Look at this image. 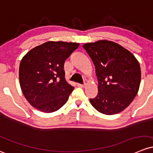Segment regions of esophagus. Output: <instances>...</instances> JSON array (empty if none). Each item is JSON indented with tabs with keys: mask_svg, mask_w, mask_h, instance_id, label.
<instances>
[{
	"mask_svg": "<svg viewBox=\"0 0 153 153\" xmlns=\"http://www.w3.org/2000/svg\"><path fill=\"white\" fill-rule=\"evenodd\" d=\"M77 86H79V87H84L85 84H82V83H77Z\"/></svg>",
	"mask_w": 153,
	"mask_h": 153,
	"instance_id": "obj_1",
	"label": "esophagus"
}]
</instances>
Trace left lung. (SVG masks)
<instances>
[{
    "instance_id": "1",
    "label": "left lung",
    "mask_w": 153,
    "mask_h": 153,
    "mask_svg": "<svg viewBox=\"0 0 153 153\" xmlns=\"http://www.w3.org/2000/svg\"><path fill=\"white\" fill-rule=\"evenodd\" d=\"M95 67L98 93L90 99L100 113L112 115L126 108L139 91L141 68L128 50L111 41L100 40L83 45Z\"/></svg>"
}]
</instances>
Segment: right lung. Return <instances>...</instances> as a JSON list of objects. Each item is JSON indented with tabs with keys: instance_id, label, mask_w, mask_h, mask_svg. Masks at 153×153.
Segmentation results:
<instances>
[{
	"instance_id": "obj_1",
	"label": "right lung",
	"mask_w": 153,
	"mask_h": 153,
	"mask_svg": "<svg viewBox=\"0 0 153 153\" xmlns=\"http://www.w3.org/2000/svg\"><path fill=\"white\" fill-rule=\"evenodd\" d=\"M79 43L50 41L30 50L19 69L22 91L34 108L56 111L67 102L74 87L66 81L64 62Z\"/></svg>"
}]
</instances>
